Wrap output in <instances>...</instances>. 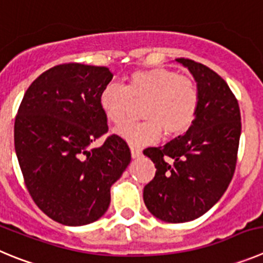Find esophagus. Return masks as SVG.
I'll use <instances>...</instances> for the list:
<instances>
[{"instance_id": "obj_1", "label": "esophagus", "mask_w": 263, "mask_h": 263, "mask_svg": "<svg viewBox=\"0 0 263 263\" xmlns=\"http://www.w3.org/2000/svg\"><path fill=\"white\" fill-rule=\"evenodd\" d=\"M130 151H132V158H139L142 155V150L139 147H136V146H132L130 147Z\"/></svg>"}]
</instances>
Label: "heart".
<instances>
[{"instance_id": "heart-1", "label": "heart", "mask_w": 263, "mask_h": 263, "mask_svg": "<svg viewBox=\"0 0 263 263\" xmlns=\"http://www.w3.org/2000/svg\"><path fill=\"white\" fill-rule=\"evenodd\" d=\"M144 121L126 122L116 133L132 144L156 142L165 137L185 133L196 119L199 91L196 82L165 67L137 70L129 77L126 86L109 83L99 95L103 113L113 124H121L134 109L143 104Z\"/></svg>"}]
</instances>
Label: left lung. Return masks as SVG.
I'll return each mask as SVG.
<instances>
[{
	"instance_id": "left-lung-1",
	"label": "left lung",
	"mask_w": 263,
	"mask_h": 263,
	"mask_svg": "<svg viewBox=\"0 0 263 263\" xmlns=\"http://www.w3.org/2000/svg\"><path fill=\"white\" fill-rule=\"evenodd\" d=\"M176 61L196 79L198 112L184 136L143 151L156 168L143 201L160 220L185 223L210 210L227 190L237 161L241 116L237 99L219 74L193 60Z\"/></svg>"
}]
</instances>
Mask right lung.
I'll use <instances>...</instances> for the list:
<instances>
[{"mask_svg":"<svg viewBox=\"0 0 263 263\" xmlns=\"http://www.w3.org/2000/svg\"><path fill=\"white\" fill-rule=\"evenodd\" d=\"M113 76L105 66L62 64L31 83L14 125V143L30 196L45 215L65 226H84L104 215L110 186L132 160L117 134L108 133L99 95Z\"/></svg>","mask_w":263,"mask_h":263,"instance_id":"1","label":"right lung"}]
</instances>
